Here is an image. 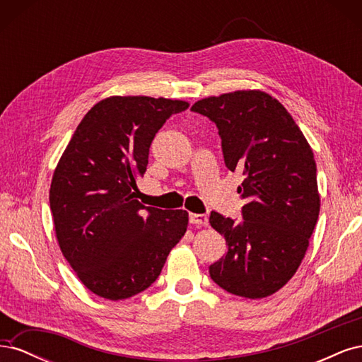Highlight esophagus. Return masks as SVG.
<instances>
[{
  "label": "esophagus",
  "instance_id": "34e87169",
  "mask_svg": "<svg viewBox=\"0 0 362 362\" xmlns=\"http://www.w3.org/2000/svg\"><path fill=\"white\" fill-rule=\"evenodd\" d=\"M189 221L192 225L196 226H206L208 225V217L205 214H196V213H190Z\"/></svg>",
  "mask_w": 362,
  "mask_h": 362
}]
</instances>
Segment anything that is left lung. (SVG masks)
Instances as JSON below:
<instances>
[{"label":"left lung","mask_w":362,"mask_h":362,"mask_svg":"<svg viewBox=\"0 0 362 362\" xmlns=\"http://www.w3.org/2000/svg\"><path fill=\"white\" fill-rule=\"evenodd\" d=\"M192 110L218 128L226 168L245 175L243 221L211 211L228 245L210 276L228 293L262 299L293 278L320 213L313 149L278 100L261 90L208 96Z\"/></svg>","instance_id":"8db88e82"}]
</instances>
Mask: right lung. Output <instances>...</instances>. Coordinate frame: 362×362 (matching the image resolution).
I'll list each match as a JSON object with an SVG mask.
<instances>
[{"mask_svg":"<svg viewBox=\"0 0 362 362\" xmlns=\"http://www.w3.org/2000/svg\"><path fill=\"white\" fill-rule=\"evenodd\" d=\"M187 107L166 98H105L86 113L57 163L49 189L57 242L100 298L120 300L146 290L187 231V211L136 199L152 140Z\"/></svg>","mask_w":362,"mask_h":362,"instance_id":"add662e5","label":"right lung"}]
</instances>
